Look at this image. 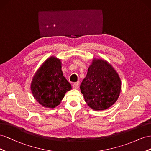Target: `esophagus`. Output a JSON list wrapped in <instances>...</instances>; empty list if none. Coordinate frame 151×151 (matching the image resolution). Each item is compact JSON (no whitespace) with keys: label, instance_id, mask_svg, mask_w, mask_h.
Here are the masks:
<instances>
[{"label":"esophagus","instance_id":"esophagus-1","mask_svg":"<svg viewBox=\"0 0 151 151\" xmlns=\"http://www.w3.org/2000/svg\"><path fill=\"white\" fill-rule=\"evenodd\" d=\"M73 88H74L75 89H78L79 88V82H75L73 83Z\"/></svg>","mask_w":151,"mask_h":151}]
</instances>
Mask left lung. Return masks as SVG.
Returning a JSON list of instances; mask_svg holds the SVG:
<instances>
[{"label":"left lung","instance_id":"1","mask_svg":"<svg viewBox=\"0 0 151 151\" xmlns=\"http://www.w3.org/2000/svg\"><path fill=\"white\" fill-rule=\"evenodd\" d=\"M121 86L119 75L111 65L102 59H94L81 83L80 90L90 107L102 111L117 101Z\"/></svg>","mask_w":151,"mask_h":151}]
</instances>
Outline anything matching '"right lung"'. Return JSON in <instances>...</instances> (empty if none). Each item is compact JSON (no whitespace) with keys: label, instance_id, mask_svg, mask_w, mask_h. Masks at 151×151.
Returning <instances> with one entry per match:
<instances>
[{"label":"right lung","instance_id":"add662e5","mask_svg":"<svg viewBox=\"0 0 151 151\" xmlns=\"http://www.w3.org/2000/svg\"><path fill=\"white\" fill-rule=\"evenodd\" d=\"M71 85L64 78L59 59H47L34 76L31 90L34 98L43 106L54 108L58 106Z\"/></svg>","mask_w":151,"mask_h":151}]
</instances>
